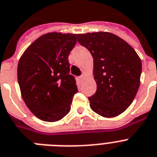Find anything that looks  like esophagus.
Here are the masks:
<instances>
[{"instance_id": "esophagus-1", "label": "esophagus", "mask_w": 157, "mask_h": 157, "mask_svg": "<svg viewBox=\"0 0 157 157\" xmlns=\"http://www.w3.org/2000/svg\"><path fill=\"white\" fill-rule=\"evenodd\" d=\"M84 78H85V75H81L79 77V79L80 80H83L84 79Z\"/></svg>"}]
</instances>
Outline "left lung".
I'll return each instance as SVG.
<instances>
[{"label": "left lung", "instance_id": "left-lung-1", "mask_svg": "<svg viewBox=\"0 0 157 157\" xmlns=\"http://www.w3.org/2000/svg\"><path fill=\"white\" fill-rule=\"evenodd\" d=\"M78 41L94 59L97 90L90 106L105 117H117L131 105L140 86L141 60L124 40L106 32L78 34Z\"/></svg>", "mask_w": 157, "mask_h": 157}]
</instances>
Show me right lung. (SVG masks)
<instances>
[{
	"label": "right lung",
	"instance_id": "1",
	"mask_svg": "<svg viewBox=\"0 0 157 157\" xmlns=\"http://www.w3.org/2000/svg\"><path fill=\"white\" fill-rule=\"evenodd\" d=\"M77 35L50 33L36 40L23 53L17 67L21 95L33 114L49 122L59 121L71 110L75 78L69 75L68 56Z\"/></svg>",
	"mask_w": 157,
	"mask_h": 157
}]
</instances>
